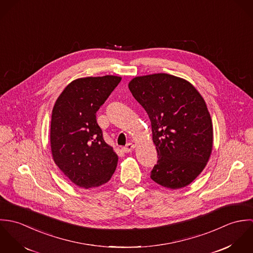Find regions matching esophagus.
Returning <instances> with one entry per match:
<instances>
[{"label": "esophagus", "instance_id": "obj_1", "mask_svg": "<svg viewBox=\"0 0 253 253\" xmlns=\"http://www.w3.org/2000/svg\"><path fill=\"white\" fill-rule=\"evenodd\" d=\"M133 148H134V145L132 144V143H127L125 147H123V151L125 153H129V152L132 151Z\"/></svg>", "mask_w": 253, "mask_h": 253}]
</instances>
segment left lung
<instances>
[{
  "mask_svg": "<svg viewBox=\"0 0 253 253\" xmlns=\"http://www.w3.org/2000/svg\"><path fill=\"white\" fill-rule=\"evenodd\" d=\"M128 87L151 121L159 156L151 179L169 189L189 185L212 150V123L204 98L189 82L165 73L136 77Z\"/></svg>",
  "mask_w": 253,
  "mask_h": 253,
  "instance_id": "obj_1",
  "label": "left lung"
}]
</instances>
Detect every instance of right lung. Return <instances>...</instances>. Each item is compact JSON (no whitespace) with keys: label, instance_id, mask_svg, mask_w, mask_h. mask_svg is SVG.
I'll return each mask as SVG.
<instances>
[{"label":"right lung","instance_id":"add662e5","mask_svg":"<svg viewBox=\"0 0 253 253\" xmlns=\"http://www.w3.org/2000/svg\"><path fill=\"white\" fill-rule=\"evenodd\" d=\"M121 80L117 76L75 80L52 109L50 148L53 161L81 188L105 184L116 170L118 156L103 139L96 112Z\"/></svg>","mask_w":253,"mask_h":253}]
</instances>
